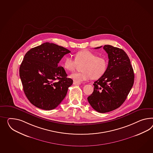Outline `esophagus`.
<instances>
[{"label":"esophagus","instance_id":"esophagus-1","mask_svg":"<svg viewBox=\"0 0 153 153\" xmlns=\"http://www.w3.org/2000/svg\"><path fill=\"white\" fill-rule=\"evenodd\" d=\"M73 84H74V85H80V84L79 83V82H73Z\"/></svg>","mask_w":153,"mask_h":153}]
</instances>
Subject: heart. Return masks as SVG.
Listing matches in <instances>:
<instances>
[{
    "mask_svg": "<svg viewBox=\"0 0 153 153\" xmlns=\"http://www.w3.org/2000/svg\"><path fill=\"white\" fill-rule=\"evenodd\" d=\"M78 65H82L79 73L70 75V78L74 82H80L89 80L91 78L98 79L105 72L107 67L106 59L97 54L89 51H78L75 54L74 59L67 56L63 62V67L69 71H75Z\"/></svg>",
    "mask_w": 153,
    "mask_h": 153,
    "instance_id": "obj_1",
    "label": "heart"
}]
</instances>
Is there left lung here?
Masks as SVG:
<instances>
[{
  "label": "left lung",
  "instance_id": "obj_1",
  "mask_svg": "<svg viewBox=\"0 0 153 153\" xmlns=\"http://www.w3.org/2000/svg\"><path fill=\"white\" fill-rule=\"evenodd\" d=\"M103 49L108 55V65L102 77L94 82V91L88 97L90 105L101 113L109 112L122 105L134 81L133 69L126 52L110 45H105Z\"/></svg>",
  "mask_w": 153,
  "mask_h": 153
}]
</instances>
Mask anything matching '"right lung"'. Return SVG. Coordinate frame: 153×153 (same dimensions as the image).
<instances>
[{
	"instance_id": "right-lung-1",
	"label": "right lung",
	"mask_w": 153,
	"mask_h": 153,
	"mask_svg": "<svg viewBox=\"0 0 153 153\" xmlns=\"http://www.w3.org/2000/svg\"><path fill=\"white\" fill-rule=\"evenodd\" d=\"M69 53L65 48L47 42L25 54L20 67V78L24 93L33 105L42 109H54L65 97L73 81L67 78L58 64Z\"/></svg>"
}]
</instances>
